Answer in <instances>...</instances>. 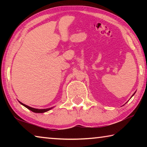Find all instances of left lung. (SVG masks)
<instances>
[{
    "mask_svg": "<svg viewBox=\"0 0 147 147\" xmlns=\"http://www.w3.org/2000/svg\"><path fill=\"white\" fill-rule=\"evenodd\" d=\"M134 94H135V93H134ZM134 94H133V95H132V96H134Z\"/></svg>",
    "mask_w": 147,
    "mask_h": 147,
    "instance_id": "left-lung-1",
    "label": "left lung"
}]
</instances>
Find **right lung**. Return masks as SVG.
Returning <instances> with one entry per match:
<instances>
[{
  "mask_svg": "<svg viewBox=\"0 0 147 147\" xmlns=\"http://www.w3.org/2000/svg\"><path fill=\"white\" fill-rule=\"evenodd\" d=\"M20 104H21L22 105L24 106V107H26V108H28L30 110H31L32 111H33L34 113H44V112H46V111H49L50 109H51L53 108H47V109H36V108H32V107H30L26 105V104H24L23 103L21 102H19Z\"/></svg>",
  "mask_w": 147,
  "mask_h": 147,
  "instance_id": "obj_1",
  "label": "right lung"
}]
</instances>
